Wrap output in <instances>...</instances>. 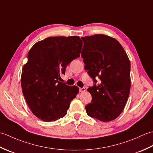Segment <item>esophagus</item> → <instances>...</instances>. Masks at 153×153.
Listing matches in <instances>:
<instances>
[{"mask_svg": "<svg viewBox=\"0 0 153 153\" xmlns=\"http://www.w3.org/2000/svg\"><path fill=\"white\" fill-rule=\"evenodd\" d=\"M79 91L82 92H82H84V91H86L85 87H82V88H79Z\"/></svg>", "mask_w": 153, "mask_h": 153, "instance_id": "esophagus-1", "label": "esophagus"}]
</instances>
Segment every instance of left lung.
Segmentation results:
<instances>
[{"label":"left lung","mask_w":153,"mask_h":153,"mask_svg":"<svg viewBox=\"0 0 153 153\" xmlns=\"http://www.w3.org/2000/svg\"><path fill=\"white\" fill-rule=\"evenodd\" d=\"M82 39L85 69L95 83L87 89L92 100L85 106L87 114L100 121H112L122 112L129 97L130 62L115 39L97 34ZM97 79H100L97 84Z\"/></svg>","instance_id":"left-lung-1"}]
</instances>
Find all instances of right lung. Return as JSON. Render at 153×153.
<instances>
[{
	"mask_svg": "<svg viewBox=\"0 0 153 153\" xmlns=\"http://www.w3.org/2000/svg\"><path fill=\"white\" fill-rule=\"evenodd\" d=\"M82 41L78 36L50 37L35 43L22 68L23 95L31 112L45 122L56 121L66 114L77 94V86L60 82V75L79 57Z\"/></svg>",
	"mask_w": 153,
	"mask_h": 153,
	"instance_id": "right-lung-1",
	"label": "right lung"
}]
</instances>
